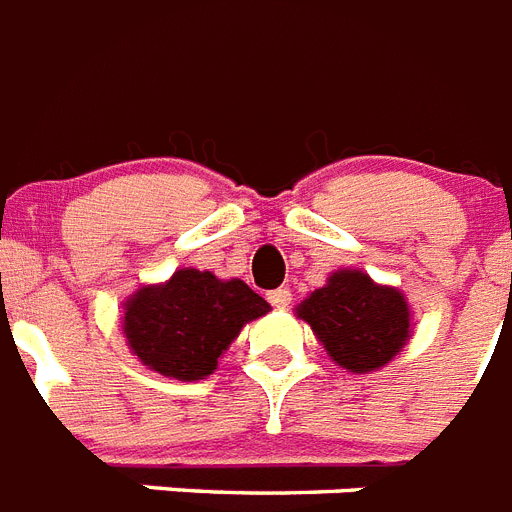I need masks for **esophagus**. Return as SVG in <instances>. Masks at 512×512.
<instances>
[{"mask_svg":"<svg viewBox=\"0 0 512 512\" xmlns=\"http://www.w3.org/2000/svg\"><path fill=\"white\" fill-rule=\"evenodd\" d=\"M268 303H271L273 308H289V303H292V292H289L287 287L273 289V292H268Z\"/></svg>","mask_w":512,"mask_h":512,"instance_id":"esophagus-1","label":"esophagus"}]
</instances>
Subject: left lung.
I'll use <instances>...</instances> for the list:
<instances>
[{
	"label": "left lung",
	"mask_w": 512,
	"mask_h": 512,
	"mask_svg": "<svg viewBox=\"0 0 512 512\" xmlns=\"http://www.w3.org/2000/svg\"><path fill=\"white\" fill-rule=\"evenodd\" d=\"M297 316L311 324L337 366L356 374L388 364L412 332L406 297L348 268L332 273L324 287L305 297Z\"/></svg>",
	"instance_id": "1"
}]
</instances>
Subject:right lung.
Masks as SVG:
<instances>
[{
    "label": "right lung",
    "instance_id": "1",
    "mask_svg": "<svg viewBox=\"0 0 512 512\" xmlns=\"http://www.w3.org/2000/svg\"><path fill=\"white\" fill-rule=\"evenodd\" d=\"M268 311L271 305L244 281L180 268L124 303V337L148 369L183 382L204 380L241 327Z\"/></svg>",
    "mask_w": 512,
    "mask_h": 512
}]
</instances>
